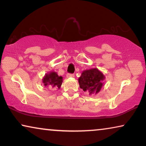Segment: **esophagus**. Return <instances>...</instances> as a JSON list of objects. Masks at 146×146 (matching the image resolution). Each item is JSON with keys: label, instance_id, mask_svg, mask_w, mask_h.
<instances>
[{"label": "esophagus", "instance_id": "obj_1", "mask_svg": "<svg viewBox=\"0 0 146 146\" xmlns=\"http://www.w3.org/2000/svg\"><path fill=\"white\" fill-rule=\"evenodd\" d=\"M66 76H67V78H73L74 76V74L68 73V74H67Z\"/></svg>", "mask_w": 146, "mask_h": 146}]
</instances>
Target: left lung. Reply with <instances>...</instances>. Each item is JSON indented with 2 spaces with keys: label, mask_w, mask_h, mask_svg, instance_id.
<instances>
[{
  "label": "left lung",
  "mask_w": 146,
  "mask_h": 146,
  "mask_svg": "<svg viewBox=\"0 0 146 146\" xmlns=\"http://www.w3.org/2000/svg\"><path fill=\"white\" fill-rule=\"evenodd\" d=\"M104 76L96 68L84 71L79 78L78 82L80 88L89 94L98 93L100 90Z\"/></svg>",
  "instance_id": "8db88e82"
}]
</instances>
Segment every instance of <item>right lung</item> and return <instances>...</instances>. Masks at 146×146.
Here are the masks:
<instances>
[{
    "instance_id": "right-lung-1",
    "label": "right lung",
    "mask_w": 146,
    "mask_h": 146,
    "mask_svg": "<svg viewBox=\"0 0 146 146\" xmlns=\"http://www.w3.org/2000/svg\"><path fill=\"white\" fill-rule=\"evenodd\" d=\"M43 83L44 86H49L52 88H60L62 83V77L58 76L57 73L55 72H52L48 74H46L44 78H43Z\"/></svg>"
}]
</instances>
